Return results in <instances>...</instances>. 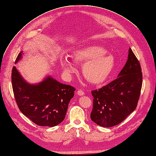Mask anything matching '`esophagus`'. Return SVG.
Wrapping results in <instances>:
<instances>
[{"mask_svg":"<svg viewBox=\"0 0 156 156\" xmlns=\"http://www.w3.org/2000/svg\"><path fill=\"white\" fill-rule=\"evenodd\" d=\"M77 94H78V95H80V96H81V95H83L85 94V93H84V92L82 90L79 89L77 91Z\"/></svg>","mask_w":156,"mask_h":156,"instance_id":"obj_1","label":"esophagus"}]
</instances>
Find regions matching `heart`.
I'll list each match as a JSON object with an SVG mask.
<instances>
[{"mask_svg":"<svg viewBox=\"0 0 156 156\" xmlns=\"http://www.w3.org/2000/svg\"><path fill=\"white\" fill-rule=\"evenodd\" d=\"M106 52L107 51L100 46L87 45L74 51L71 57L76 62H85L82 71L88 82L100 84L108 79L114 67L113 56ZM61 64L68 75L75 71L73 62L67 57L61 59Z\"/></svg>","mask_w":156,"mask_h":156,"instance_id":"b5f03b06","label":"heart"}]
</instances>
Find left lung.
<instances>
[{
  "mask_svg": "<svg viewBox=\"0 0 156 156\" xmlns=\"http://www.w3.org/2000/svg\"><path fill=\"white\" fill-rule=\"evenodd\" d=\"M142 86L140 64L129 48L128 60L118 78L99 90H92L91 119L106 128L121 123L136 109Z\"/></svg>",
  "mask_w": 156,
  "mask_h": 156,
  "instance_id": "1",
  "label": "left lung"
}]
</instances>
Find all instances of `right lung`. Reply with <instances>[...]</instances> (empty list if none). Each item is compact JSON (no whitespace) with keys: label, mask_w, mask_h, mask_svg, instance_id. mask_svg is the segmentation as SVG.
<instances>
[{"label":"right lung","mask_w":156,"mask_h":156,"mask_svg":"<svg viewBox=\"0 0 156 156\" xmlns=\"http://www.w3.org/2000/svg\"><path fill=\"white\" fill-rule=\"evenodd\" d=\"M22 52L18 54L15 63L22 57ZM11 75L15 100L24 116L42 126H55L64 119L75 88L61 83L51 76L38 84H29L16 66L12 68Z\"/></svg>","instance_id":"right-lung-1"}]
</instances>
